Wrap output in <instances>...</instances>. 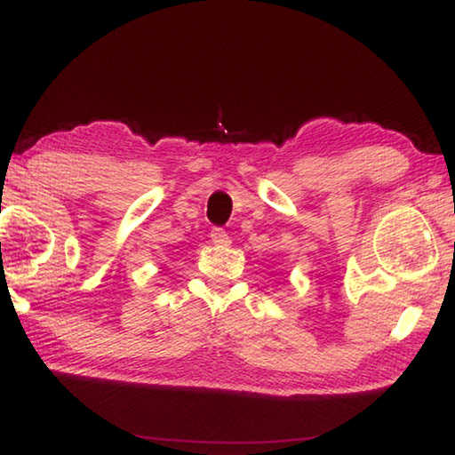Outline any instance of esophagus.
<instances>
[{"mask_svg": "<svg viewBox=\"0 0 455 455\" xmlns=\"http://www.w3.org/2000/svg\"><path fill=\"white\" fill-rule=\"evenodd\" d=\"M211 241H212L214 244H228V243H230V236H228V233H227L225 228L214 227V228L211 230Z\"/></svg>", "mask_w": 455, "mask_h": 455, "instance_id": "1", "label": "esophagus"}]
</instances>
